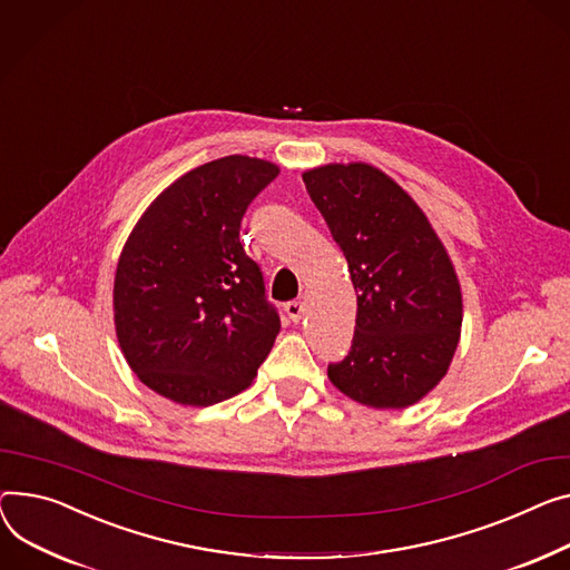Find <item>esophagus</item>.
I'll return each mask as SVG.
<instances>
[{"mask_svg":"<svg viewBox=\"0 0 570 570\" xmlns=\"http://www.w3.org/2000/svg\"><path fill=\"white\" fill-rule=\"evenodd\" d=\"M284 312H286V316L293 323H297L302 318V314H305V302H302V299H291V302H286V305H284Z\"/></svg>","mask_w":570,"mask_h":570,"instance_id":"esophagus-1","label":"esophagus"}]
</instances>
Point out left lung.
<instances>
[{"label":"left lung","instance_id":"8db88e82","mask_svg":"<svg viewBox=\"0 0 570 570\" xmlns=\"http://www.w3.org/2000/svg\"><path fill=\"white\" fill-rule=\"evenodd\" d=\"M344 252L357 291L351 353L330 381L371 407H407L449 368L463 323L461 286L422 208L368 165L302 176Z\"/></svg>","mask_w":570,"mask_h":570}]
</instances>
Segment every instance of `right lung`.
<instances>
[{
    "instance_id": "1",
    "label": "right lung",
    "mask_w": 570,
    "mask_h": 570,
    "mask_svg": "<svg viewBox=\"0 0 570 570\" xmlns=\"http://www.w3.org/2000/svg\"><path fill=\"white\" fill-rule=\"evenodd\" d=\"M277 174L247 156L187 171L150 204L121 252V351L146 387L180 405L243 392L279 334V312L240 243L245 210Z\"/></svg>"
}]
</instances>
